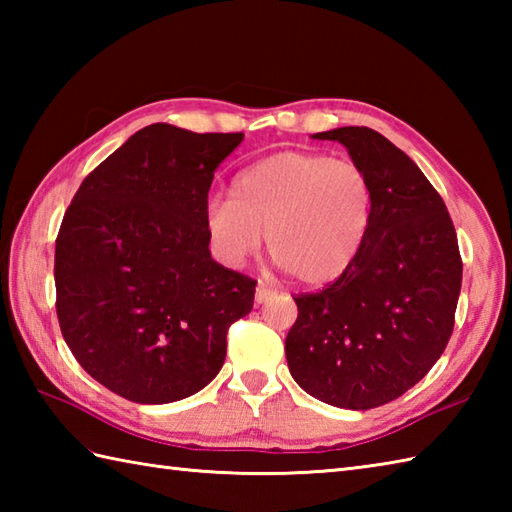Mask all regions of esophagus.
Segmentation results:
<instances>
[{
  "label": "esophagus",
  "instance_id": "esophagus-1",
  "mask_svg": "<svg viewBox=\"0 0 512 512\" xmlns=\"http://www.w3.org/2000/svg\"><path fill=\"white\" fill-rule=\"evenodd\" d=\"M270 297H273V290H270V288L264 286V284H259L257 290H255V303H264V301L270 299Z\"/></svg>",
  "mask_w": 512,
  "mask_h": 512
}]
</instances>
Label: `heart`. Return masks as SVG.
Returning a JSON list of instances; mask_svg holds the SVG:
<instances>
[{"label":"heart","mask_w":512,"mask_h":512,"mask_svg":"<svg viewBox=\"0 0 512 512\" xmlns=\"http://www.w3.org/2000/svg\"><path fill=\"white\" fill-rule=\"evenodd\" d=\"M374 193L352 160L312 151H279L246 167L233 195L206 202L204 224L217 257L242 268L268 250L303 286H325L345 275L372 224Z\"/></svg>","instance_id":"b5f03b06"}]
</instances>
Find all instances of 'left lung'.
<instances>
[{"label": "left lung", "instance_id": "obj_1", "mask_svg": "<svg viewBox=\"0 0 512 512\" xmlns=\"http://www.w3.org/2000/svg\"><path fill=\"white\" fill-rule=\"evenodd\" d=\"M341 143L372 184V224L345 275L297 297L286 336L297 385L365 411L427 376L447 347L462 288L458 235L438 191L405 151L369 127L314 134Z\"/></svg>", "mask_w": 512, "mask_h": 512}]
</instances>
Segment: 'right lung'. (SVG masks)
<instances>
[{"instance_id":"1","label":"right lung","mask_w":512,"mask_h":512,"mask_svg":"<svg viewBox=\"0 0 512 512\" xmlns=\"http://www.w3.org/2000/svg\"><path fill=\"white\" fill-rule=\"evenodd\" d=\"M244 134L156 123L76 191L54 248L57 317L94 380L138 405L198 394L220 374L257 281L213 262L204 209Z\"/></svg>"}]
</instances>
